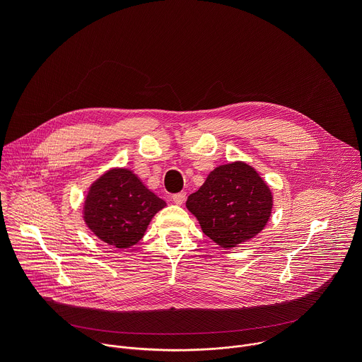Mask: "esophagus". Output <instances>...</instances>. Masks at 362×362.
Wrapping results in <instances>:
<instances>
[{"label": "esophagus", "mask_w": 362, "mask_h": 362, "mask_svg": "<svg viewBox=\"0 0 362 362\" xmlns=\"http://www.w3.org/2000/svg\"><path fill=\"white\" fill-rule=\"evenodd\" d=\"M172 200H173V203H176V204H183V202L186 200V192H180V193H176V194H173L172 196Z\"/></svg>", "instance_id": "34e87169"}]
</instances>
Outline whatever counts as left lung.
I'll list each match as a JSON object with an SVG mask.
<instances>
[{"label": "left lung", "instance_id": "left-lung-1", "mask_svg": "<svg viewBox=\"0 0 362 362\" xmlns=\"http://www.w3.org/2000/svg\"><path fill=\"white\" fill-rule=\"evenodd\" d=\"M274 194L250 165L236 160L214 169L186 200L203 233L232 249L261 233L272 214Z\"/></svg>", "mask_w": 362, "mask_h": 362}]
</instances>
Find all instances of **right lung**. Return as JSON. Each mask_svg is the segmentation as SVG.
<instances>
[{
    "label": "right lung",
    "mask_w": 362,
    "mask_h": 362,
    "mask_svg": "<svg viewBox=\"0 0 362 362\" xmlns=\"http://www.w3.org/2000/svg\"><path fill=\"white\" fill-rule=\"evenodd\" d=\"M166 206L127 168H113L88 187L83 219L100 240L117 249L136 245L153 216Z\"/></svg>",
    "instance_id": "1"
}]
</instances>
